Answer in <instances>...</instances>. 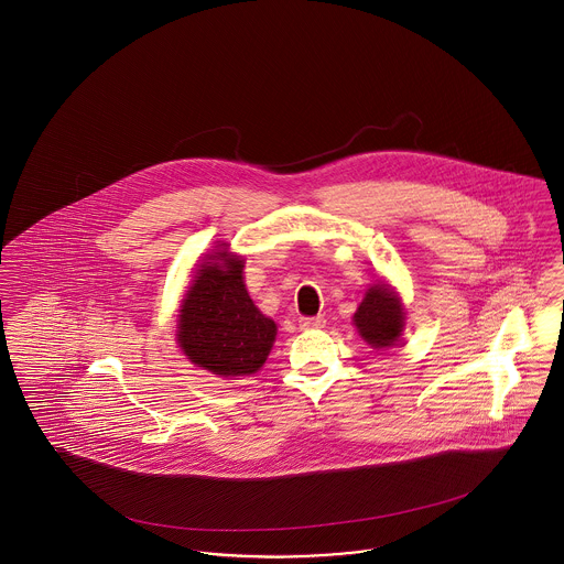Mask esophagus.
<instances>
[{
	"instance_id": "obj_1",
	"label": "esophagus",
	"mask_w": 564,
	"mask_h": 564,
	"mask_svg": "<svg viewBox=\"0 0 564 564\" xmlns=\"http://www.w3.org/2000/svg\"><path fill=\"white\" fill-rule=\"evenodd\" d=\"M326 326V319L324 317H302L300 319V328L302 330H319Z\"/></svg>"
}]
</instances>
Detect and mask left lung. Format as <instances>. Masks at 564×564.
<instances>
[{
  "label": "left lung",
  "instance_id": "obj_1",
  "mask_svg": "<svg viewBox=\"0 0 564 564\" xmlns=\"http://www.w3.org/2000/svg\"><path fill=\"white\" fill-rule=\"evenodd\" d=\"M354 324L372 349L394 347L404 328V308L397 292L383 281L368 288Z\"/></svg>",
  "mask_w": 564,
  "mask_h": 564
}]
</instances>
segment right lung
Returning <instances> with one entry per match:
<instances>
[{"label":"right lung","mask_w":564,"mask_h":564,"mask_svg":"<svg viewBox=\"0 0 564 564\" xmlns=\"http://www.w3.org/2000/svg\"><path fill=\"white\" fill-rule=\"evenodd\" d=\"M242 268L245 260L226 242L210 253L194 274L176 324L187 360L226 379L258 372L276 336V324L249 296Z\"/></svg>","instance_id":"1"}]
</instances>
